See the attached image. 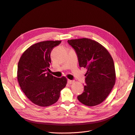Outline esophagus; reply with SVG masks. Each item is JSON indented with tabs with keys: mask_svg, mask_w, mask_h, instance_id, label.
<instances>
[{
	"mask_svg": "<svg viewBox=\"0 0 135 135\" xmlns=\"http://www.w3.org/2000/svg\"><path fill=\"white\" fill-rule=\"evenodd\" d=\"M67 81H68V83L69 84H72V83H74V81H73V80H70V79H68Z\"/></svg>",
	"mask_w": 135,
	"mask_h": 135,
	"instance_id": "34e87169",
	"label": "esophagus"
}]
</instances>
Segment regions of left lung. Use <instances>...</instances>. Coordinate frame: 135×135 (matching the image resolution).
Returning a JSON list of instances; mask_svg holds the SVG:
<instances>
[{
	"mask_svg": "<svg viewBox=\"0 0 135 135\" xmlns=\"http://www.w3.org/2000/svg\"><path fill=\"white\" fill-rule=\"evenodd\" d=\"M75 50L80 67L87 69L86 84L78 100L93 107L103 102L112 90L116 81L114 63L108 51L100 44L88 38L68 40Z\"/></svg>",
	"mask_w": 135,
	"mask_h": 135,
	"instance_id": "8db88e82",
	"label": "left lung"
}]
</instances>
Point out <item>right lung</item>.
<instances>
[{
	"label": "right lung",
	"mask_w": 135,
	"mask_h": 135,
	"mask_svg": "<svg viewBox=\"0 0 135 135\" xmlns=\"http://www.w3.org/2000/svg\"><path fill=\"white\" fill-rule=\"evenodd\" d=\"M61 41H45L35 44L25 51L17 65V77L21 90L35 105L49 107L56 103L66 86L65 77L57 78L49 69L51 52Z\"/></svg>",
	"instance_id": "1"
}]
</instances>
